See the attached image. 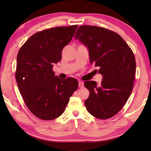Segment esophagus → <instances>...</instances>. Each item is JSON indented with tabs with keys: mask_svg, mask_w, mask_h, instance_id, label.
<instances>
[{
	"mask_svg": "<svg viewBox=\"0 0 151 151\" xmlns=\"http://www.w3.org/2000/svg\"><path fill=\"white\" fill-rule=\"evenodd\" d=\"M78 87L79 88H83L84 87V83L82 82H78Z\"/></svg>",
	"mask_w": 151,
	"mask_h": 151,
	"instance_id": "1",
	"label": "esophagus"
}]
</instances>
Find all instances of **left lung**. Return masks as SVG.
I'll use <instances>...</instances> for the list:
<instances>
[{
    "mask_svg": "<svg viewBox=\"0 0 151 151\" xmlns=\"http://www.w3.org/2000/svg\"><path fill=\"white\" fill-rule=\"evenodd\" d=\"M75 39L87 47L90 63L102 75L100 84L92 81L84 82L89 91L84 102L86 109L100 119L113 117L132 91L136 66L132 50L119 35L99 27H80Z\"/></svg>",
    "mask_w": 151,
    "mask_h": 151,
    "instance_id": "left-lung-1",
    "label": "left lung"
}]
</instances>
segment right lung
Here are the masks:
<instances>
[{
  "label": "right lung",
  "instance_id": "right-lung-1",
  "mask_svg": "<svg viewBox=\"0 0 151 151\" xmlns=\"http://www.w3.org/2000/svg\"><path fill=\"white\" fill-rule=\"evenodd\" d=\"M78 25L60 27L32 35L19 50L15 77L27 106L43 120L58 117L78 88L75 78H60L52 67L72 40Z\"/></svg>",
  "mask_w": 151,
  "mask_h": 151
}]
</instances>
